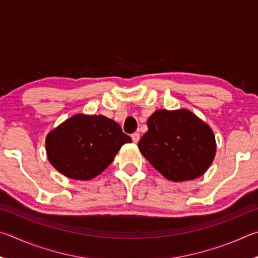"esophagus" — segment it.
<instances>
[{"label":"esophagus","instance_id":"1","mask_svg":"<svg viewBox=\"0 0 258 258\" xmlns=\"http://www.w3.org/2000/svg\"><path fill=\"white\" fill-rule=\"evenodd\" d=\"M132 140H133V142H134V143H138V142H139V140H140V134H139V133H134V134H132Z\"/></svg>","mask_w":258,"mask_h":258}]
</instances>
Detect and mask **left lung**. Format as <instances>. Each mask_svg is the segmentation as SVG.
<instances>
[{"mask_svg": "<svg viewBox=\"0 0 258 258\" xmlns=\"http://www.w3.org/2000/svg\"><path fill=\"white\" fill-rule=\"evenodd\" d=\"M139 149L160 174L173 182L204 175L216 155L212 128L187 109H159L147 121Z\"/></svg>", "mask_w": 258, "mask_h": 258, "instance_id": "8db88e82", "label": "left lung"}]
</instances>
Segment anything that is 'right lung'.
I'll list each match as a JSON object with an SVG mask.
<instances>
[{
    "mask_svg": "<svg viewBox=\"0 0 258 258\" xmlns=\"http://www.w3.org/2000/svg\"><path fill=\"white\" fill-rule=\"evenodd\" d=\"M131 142L115 120L76 113L47 133L45 150L50 164L62 175L89 181L112 163L121 146Z\"/></svg>",
    "mask_w": 258,
    "mask_h": 258,
    "instance_id": "obj_1",
    "label": "right lung"
}]
</instances>
